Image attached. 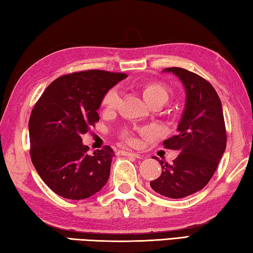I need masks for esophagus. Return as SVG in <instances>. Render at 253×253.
I'll return each mask as SVG.
<instances>
[{
    "label": "esophagus",
    "instance_id": "34e87169",
    "mask_svg": "<svg viewBox=\"0 0 253 253\" xmlns=\"http://www.w3.org/2000/svg\"><path fill=\"white\" fill-rule=\"evenodd\" d=\"M122 154H123V155H125V156H132L135 158H143V155H140V154L129 152V151H122Z\"/></svg>",
    "mask_w": 253,
    "mask_h": 253
}]
</instances>
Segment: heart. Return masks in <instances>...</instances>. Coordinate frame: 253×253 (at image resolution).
Returning <instances> with one entry per match:
<instances>
[{"label": "heart", "instance_id": "heart-1", "mask_svg": "<svg viewBox=\"0 0 253 253\" xmlns=\"http://www.w3.org/2000/svg\"><path fill=\"white\" fill-rule=\"evenodd\" d=\"M136 88L142 91L143 97L145 98V100L147 101V104H151V102H154V101H158L164 105L165 102H168V100L170 97V89L165 84H163L161 81H157V80L139 81V83L136 84ZM118 100H119V92L117 89H110L109 91L106 92L104 98H102L101 104L105 108L111 109L117 106ZM142 132L143 134H146V132H148V129H143ZM124 138L130 144H135L137 142L135 136L128 131L124 134Z\"/></svg>", "mask_w": 253, "mask_h": 253}]
</instances>
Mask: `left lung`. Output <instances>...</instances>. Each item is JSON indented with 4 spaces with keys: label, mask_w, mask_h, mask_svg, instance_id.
Masks as SVG:
<instances>
[{
    "label": "left lung",
    "mask_w": 253,
    "mask_h": 253,
    "mask_svg": "<svg viewBox=\"0 0 253 253\" xmlns=\"http://www.w3.org/2000/svg\"><path fill=\"white\" fill-rule=\"evenodd\" d=\"M185 88L186 101L177 134L165 139V148L178 151L172 164L161 162V176L151 182L156 193L182 199L202 190L212 178L226 146L223 110L213 85L183 68H166Z\"/></svg>",
    "instance_id": "left-lung-1"
}]
</instances>
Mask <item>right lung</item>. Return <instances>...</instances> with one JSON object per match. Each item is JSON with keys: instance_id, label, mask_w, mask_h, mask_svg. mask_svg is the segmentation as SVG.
<instances>
[{"instance_id": "obj_1", "label": "right lung", "mask_w": 253, "mask_h": 253, "mask_svg": "<svg viewBox=\"0 0 253 253\" xmlns=\"http://www.w3.org/2000/svg\"><path fill=\"white\" fill-rule=\"evenodd\" d=\"M127 75L87 70L59 77L34 105L29 119L30 155L38 174L55 194L84 200L108 181L110 146L88 154L81 136L99 121L106 92Z\"/></svg>"}]
</instances>
